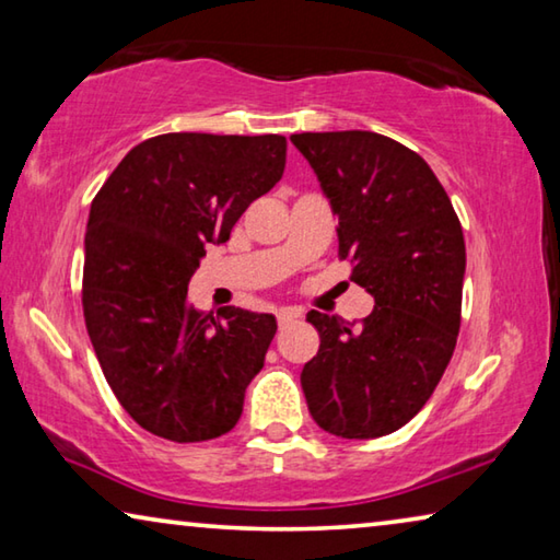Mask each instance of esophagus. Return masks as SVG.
I'll list each match as a JSON object with an SVG mask.
<instances>
[{
    "label": "esophagus",
    "mask_w": 560,
    "mask_h": 560,
    "mask_svg": "<svg viewBox=\"0 0 560 560\" xmlns=\"http://www.w3.org/2000/svg\"><path fill=\"white\" fill-rule=\"evenodd\" d=\"M277 318H279V328L283 330V328H289L291 324H296V320L301 318V311H296V308H281Z\"/></svg>",
    "instance_id": "34e87169"
}]
</instances>
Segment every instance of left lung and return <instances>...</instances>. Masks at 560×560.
Segmentation results:
<instances>
[{"label":"left lung","mask_w":560,"mask_h":560,"mask_svg":"<svg viewBox=\"0 0 560 560\" xmlns=\"http://www.w3.org/2000/svg\"><path fill=\"white\" fill-rule=\"evenodd\" d=\"M338 217V252L375 299L363 324L311 311L318 353L301 387L318 428L343 440L400 430L422 410L457 346L467 252L430 165L371 130L299 132Z\"/></svg>","instance_id":"obj_1"}]
</instances>
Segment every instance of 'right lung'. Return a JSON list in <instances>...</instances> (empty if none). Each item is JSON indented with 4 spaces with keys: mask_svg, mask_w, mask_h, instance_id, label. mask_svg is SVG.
Here are the masks:
<instances>
[{
    "mask_svg": "<svg viewBox=\"0 0 560 560\" xmlns=\"http://www.w3.org/2000/svg\"><path fill=\"white\" fill-rule=\"evenodd\" d=\"M287 165L283 136L165 132L130 150L91 202L83 316L113 395L173 442L222 438L242 417L277 318L187 303L207 244L230 240Z\"/></svg>",
    "mask_w": 560,
    "mask_h": 560,
    "instance_id": "add662e5",
    "label": "right lung"
}]
</instances>
